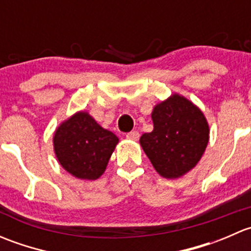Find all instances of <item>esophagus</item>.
<instances>
[{"instance_id": "esophagus-1", "label": "esophagus", "mask_w": 251, "mask_h": 251, "mask_svg": "<svg viewBox=\"0 0 251 251\" xmlns=\"http://www.w3.org/2000/svg\"><path fill=\"white\" fill-rule=\"evenodd\" d=\"M126 138L131 141H137L138 138H140V133H138L137 131H131V132H128L127 135H126Z\"/></svg>"}]
</instances>
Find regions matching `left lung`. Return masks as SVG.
<instances>
[{
    "instance_id": "8db88e82",
    "label": "left lung",
    "mask_w": 251,
    "mask_h": 251,
    "mask_svg": "<svg viewBox=\"0 0 251 251\" xmlns=\"http://www.w3.org/2000/svg\"><path fill=\"white\" fill-rule=\"evenodd\" d=\"M154 128L140 143L154 169L165 178H178L201 160L209 142L204 114L191 100L175 95L154 107Z\"/></svg>"
}]
</instances>
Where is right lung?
Here are the masks:
<instances>
[{
	"label": "right lung",
	"instance_id": "add662e5",
	"mask_svg": "<svg viewBox=\"0 0 251 251\" xmlns=\"http://www.w3.org/2000/svg\"><path fill=\"white\" fill-rule=\"evenodd\" d=\"M119 138L96 123L86 111H78L60 124L53 146L60 165L80 179H97L105 171Z\"/></svg>",
	"mask_w": 251,
	"mask_h": 251
}]
</instances>
